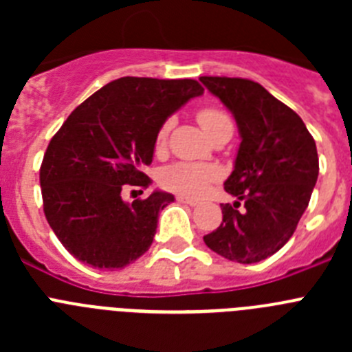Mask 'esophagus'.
<instances>
[{"label":"esophagus","instance_id":"esophagus-1","mask_svg":"<svg viewBox=\"0 0 352 352\" xmlns=\"http://www.w3.org/2000/svg\"><path fill=\"white\" fill-rule=\"evenodd\" d=\"M176 201L182 204H188V206H195V204H197V201H195V199L185 197V195H178V197H176Z\"/></svg>","mask_w":352,"mask_h":352}]
</instances>
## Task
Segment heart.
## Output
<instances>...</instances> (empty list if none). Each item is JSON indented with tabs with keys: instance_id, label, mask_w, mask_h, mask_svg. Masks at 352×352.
Here are the masks:
<instances>
[{
	"instance_id": "b5f03b06",
	"label": "heart",
	"mask_w": 352,
	"mask_h": 352,
	"mask_svg": "<svg viewBox=\"0 0 352 352\" xmlns=\"http://www.w3.org/2000/svg\"><path fill=\"white\" fill-rule=\"evenodd\" d=\"M197 121L204 129L208 135H213L219 130L232 126L231 118L223 113L219 107H203L199 109ZM173 126V120H166L158 129L155 146L157 149H162L167 142V135ZM219 176V169L211 164H201V162H176L170 164L160 173V183L164 188L173 190L182 195H201L208 188L211 182H214Z\"/></svg>"
}]
</instances>
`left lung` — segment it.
<instances>
[{"mask_svg":"<svg viewBox=\"0 0 352 352\" xmlns=\"http://www.w3.org/2000/svg\"><path fill=\"white\" fill-rule=\"evenodd\" d=\"M199 80L231 111L241 138L223 183L236 201L222 204V223L204 243L229 261L259 263L287 243L309 206L319 174L316 141L301 118L259 82Z\"/></svg>","mask_w":352,"mask_h":352,"instance_id":"1","label":"left lung"}]
</instances>
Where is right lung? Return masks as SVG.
<instances>
[{
	"label": "right lung",
	"instance_id": "right-lung-1",
	"mask_svg": "<svg viewBox=\"0 0 352 352\" xmlns=\"http://www.w3.org/2000/svg\"><path fill=\"white\" fill-rule=\"evenodd\" d=\"M194 79L121 77L82 102L56 132L40 167L43 213L72 256L93 268H123L153 243L158 213L174 195L126 203L123 185L146 186L158 129L203 95Z\"/></svg>",
	"mask_w": 352,
	"mask_h": 352
}]
</instances>
